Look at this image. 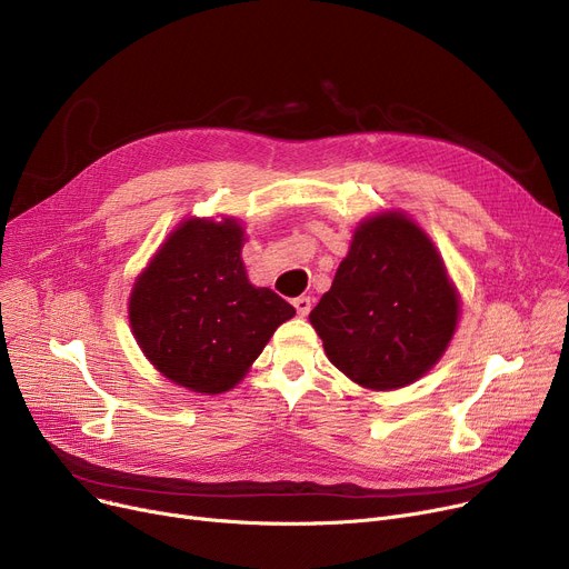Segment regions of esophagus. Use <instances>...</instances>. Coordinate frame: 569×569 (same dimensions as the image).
I'll use <instances>...</instances> for the list:
<instances>
[{
	"instance_id": "1",
	"label": "esophagus",
	"mask_w": 569,
	"mask_h": 569,
	"mask_svg": "<svg viewBox=\"0 0 569 569\" xmlns=\"http://www.w3.org/2000/svg\"><path fill=\"white\" fill-rule=\"evenodd\" d=\"M292 307L297 309V316H309V311H311V297H297V300H292Z\"/></svg>"
}]
</instances>
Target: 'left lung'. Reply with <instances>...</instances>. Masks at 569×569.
I'll return each mask as SVG.
<instances>
[{"label": "left lung", "instance_id": "left-lung-1", "mask_svg": "<svg viewBox=\"0 0 569 569\" xmlns=\"http://www.w3.org/2000/svg\"><path fill=\"white\" fill-rule=\"evenodd\" d=\"M309 320L350 380L397 390L440 360L457 330L459 295L427 232L387 212L357 226Z\"/></svg>", "mask_w": 569, "mask_h": 569}]
</instances>
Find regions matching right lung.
I'll use <instances>...</instances> for the list:
<instances>
[{"instance_id": "right-lung-1", "label": "right lung", "mask_w": 569, "mask_h": 569, "mask_svg": "<svg viewBox=\"0 0 569 569\" xmlns=\"http://www.w3.org/2000/svg\"><path fill=\"white\" fill-rule=\"evenodd\" d=\"M242 242L234 219H189L133 283L129 320L138 346L168 380L198 395L228 392L295 316L274 290L249 281Z\"/></svg>"}]
</instances>
